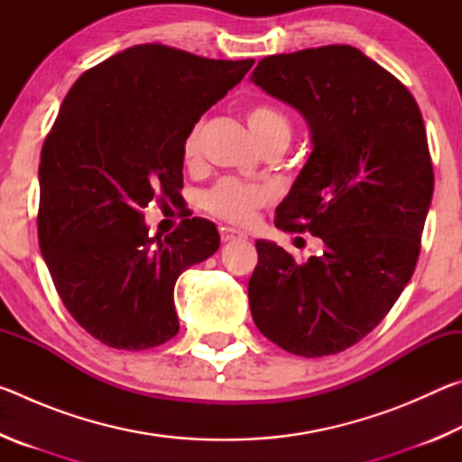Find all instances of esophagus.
Here are the masks:
<instances>
[{
	"label": "esophagus",
	"instance_id": "esophagus-1",
	"mask_svg": "<svg viewBox=\"0 0 462 462\" xmlns=\"http://www.w3.org/2000/svg\"><path fill=\"white\" fill-rule=\"evenodd\" d=\"M220 236H222V242H232V240H245L246 234L236 228H230V226H222Z\"/></svg>",
	"mask_w": 462,
	"mask_h": 462
}]
</instances>
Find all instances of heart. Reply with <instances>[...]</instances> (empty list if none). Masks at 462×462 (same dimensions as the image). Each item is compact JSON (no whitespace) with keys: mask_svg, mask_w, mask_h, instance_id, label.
<instances>
[{"mask_svg":"<svg viewBox=\"0 0 462 462\" xmlns=\"http://www.w3.org/2000/svg\"><path fill=\"white\" fill-rule=\"evenodd\" d=\"M248 128L264 148L269 144H289L291 140V122L279 107L271 104H254L246 112ZM203 122H195L183 138V159L195 162L199 156ZM273 193L267 185L245 183L238 179H222L201 195V206L209 214L232 224H246L261 208L269 206Z\"/></svg>","mask_w":462,"mask_h":462,"instance_id":"obj_1","label":"heart"}]
</instances>
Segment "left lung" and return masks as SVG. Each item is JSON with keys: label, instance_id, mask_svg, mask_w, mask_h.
<instances>
[{"label": "left lung", "instance_id": "obj_1", "mask_svg": "<svg viewBox=\"0 0 462 462\" xmlns=\"http://www.w3.org/2000/svg\"><path fill=\"white\" fill-rule=\"evenodd\" d=\"M250 81L295 107L314 144L275 226L324 242L297 263L256 240L253 319L287 353H342L387 316L416 269L434 193L421 112L400 79L348 44L264 57Z\"/></svg>", "mask_w": 462, "mask_h": 462}]
</instances>
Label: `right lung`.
<instances>
[{"label": "right lung", "mask_w": 462, "mask_h": 462, "mask_svg": "<svg viewBox=\"0 0 462 462\" xmlns=\"http://www.w3.org/2000/svg\"><path fill=\"white\" fill-rule=\"evenodd\" d=\"M254 65L136 44L85 71L41 152L38 242L75 322L120 350L179 332L175 281L220 248L203 217L151 236L143 209L183 189V138Z\"/></svg>", "instance_id": "obj_1"}]
</instances>
